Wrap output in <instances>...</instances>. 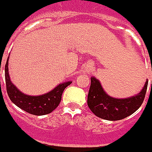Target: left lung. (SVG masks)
<instances>
[{
  "mask_svg": "<svg viewBox=\"0 0 152 152\" xmlns=\"http://www.w3.org/2000/svg\"><path fill=\"white\" fill-rule=\"evenodd\" d=\"M91 81L87 99L88 107L96 116L109 121L124 119L136 112L143 103L148 85L147 80L143 90L136 96L126 99H116L106 94L96 78H91Z\"/></svg>",
  "mask_w": 152,
  "mask_h": 152,
  "instance_id": "left-lung-1",
  "label": "left lung"
}]
</instances>
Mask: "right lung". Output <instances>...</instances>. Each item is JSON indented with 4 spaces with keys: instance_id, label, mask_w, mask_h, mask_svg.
Wrapping results in <instances>:
<instances>
[{
    "instance_id": "obj_1",
    "label": "right lung",
    "mask_w": 152,
    "mask_h": 152,
    "mask_svg": "<svg viewBox=\"0 0 152 152\" xmlns=\"http://www.w3.org/2000/svg\"><path fill=\"white\" fill-rule=\"evenodd\" d=\"M1 68V67H0ZM1 70V69H0ZM5 79L7 85V92L10 100L23 111L33 115H45L50 113L58 107L61 100L62 92L71 82H66L56 86L50 92L38 96H27L19 91L10 80L8 73V58L5 65Z\"/></svg>"
}]
</instances>
